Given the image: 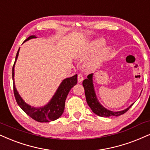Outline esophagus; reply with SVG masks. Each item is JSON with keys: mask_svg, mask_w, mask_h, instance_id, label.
I'll list each match as a JSON object with an SVG mask.
<instances>
[{"mask_svg": "<svg viewBox=\"0 0 150 150\" xmlns=\"http://www.w3.org/2000/svg\"><path fill=\"white\" fill-rule=\"evenodd\" d=\"M83 81V76L81 74H78V82L81 83Z\"/></svg>", "mask_w": 150, "mask_h": 150, "instance_id": "34e87169", "label": "esophagus"}]
</instances>
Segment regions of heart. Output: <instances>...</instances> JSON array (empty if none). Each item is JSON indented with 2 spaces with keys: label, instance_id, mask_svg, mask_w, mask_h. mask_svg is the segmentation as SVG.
Instances as JSON below:
<instances>
[{
  "label": "heart",
  "instance_id": "heart-1",
  "mask_svg": "<svg viewBox=\"0 0 150 150\" xmlns=\"http://www.w3.org/2000/svg\"><path fill=\"white\" fill-rule=\"evenodd\" d=\"M105 42L106 41L103 38L95 39L83 46L78 51L77 58L81 60L86 59L90 55L95 53L85 62L84 66L86 70L92 71L97 69L108 58L111 52V47L108 44L104 46Z\"/></svg>",
  "mask_w": 150,
  "mask_h": 150
}]
</instances>
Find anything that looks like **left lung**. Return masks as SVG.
Segmentation results:
<instances>
[{
    "label": "left lung",
    "instance_id": "left-lung-1",
    "mask_svg": "<svg viewBox=\"0 0 150 150\" xmlns=\"http://www.w3.org/2000/svg\"><path fill=\"white\" fill-rule=\"evenodd\" d=\"M83 86L85 90L86 101L88 106L91 108L92 112L101 117H110V116H120L126 112L134 103L130 105L128 108L120 111H112L103 106L98 100L95 91V87L93 84V74H90L88 76L87 79L83 81Z\"/></svg>",
    "mask_w": 150,
    "mask_h": 150
}]
</instances>
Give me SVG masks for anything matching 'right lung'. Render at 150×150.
Listing matches in <instances>:
<instances>
[{
	"label": "right lung",
	"instance_id": "add662e5",
	"mask_svg": "<svg viewBox=\"0 0 150 150\" xmlns=\"http://www.w3.org/2000/svg\"><path fill=\"white\" fill-rule=\"evenodd\" d=\"M33 38H37V37L35 35L28 37L23 43ZM19 49L20 48L18 49L17 53H16L15 62H14L12 67L14 94L18 105L28 115H29L31 118L39 122H49L51 121H54V120L58 119L64 112V103H65L66 98L67 97L68 93L70 90L77 83V74L73 76L70 78L64 79L61 82L51 100L47 104L41 107H34L30 106L22 99V97L18 94L15 87V83H14V65H15L16 60L18 58Z\"/></svg>",
	"mask_w": 150,
	"mask_h": 150
}]
</instances>
